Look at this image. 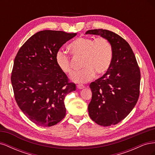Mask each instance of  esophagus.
Here are the masks:
<instances>
[{
	"instance_id": "esophagus-1",
	"label": "esophagus",
	"mask_w": 155,
	"mask_h": 155,
	"mask_svg": "<svg viewBox=\"0 0 155 155\" xmlns=\"http://www.w3.org/2000/svg\"><path fill=\"white\" fill-rule=\"evenodd\" d=\"M77 87L79 89H83V88H85V86H84L83 85H81V84H79V85H77Z\"/></svg>"
}]
</instances>
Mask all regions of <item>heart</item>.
<instances>
[{
    "mask_svg": "<svg viewBox=\"0 0 155 155\" xmlns=\"http://www.w3.org/2000/svg\"><path fill=\"white\" fill-rule=\"evenodd\" d=\"M70 52L76 58H82V70L70 75V79L76 83H84L95 76L105 74L110 67L113 50L110 42L104 37L96 39L80 37L68 46ZM55 61L64 74L71 73L72 68L69 56L61 50L55 54Z\"/></svg>",
    "mask_w": 155,
    "mask_h": 155,
    "instance_id": "b5f03b06",
    "label": "heart"
}]
</instances>
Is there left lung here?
<instances>
[{
	"label": "left lung",
	"mask_w": 155,
	"mask_h": 155,
	"mask_svg": "<svg viewBox=\"0 0 155 155\" xmlns=\"http://www.w3.org/2000/svg\"><path fill=\"white\" fill-rule=\"evenodd\" d=\"M85 34L107 39L113 50L109 70L90 85L89 116L100 125H116L130 113L138 100L140 72L137 59L127 42L114 32L98 29L88 30Z\"/></svg>",
	"instance_id": "1"
}]
</instances>
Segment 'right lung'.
<instances>
[{
	"instance_id": "right-lung-1",
	"label": "right lung",
	"mask_w": 155,
	"mask_h": 155,
	"mask_svg": "<svg viewBox=\"0 0 155 155\" xmlns=\"http://www.w3.org/2000/svg\"><path fill=\"white\" fill-rule=\"evenodd\" d=\"M77 35L43 30L28 39L14 60L11 81L17 104L36 125L51 127L66 115L64 100L76 85L58 67L55 54Z\"/></svg>"
}]
</instances>
